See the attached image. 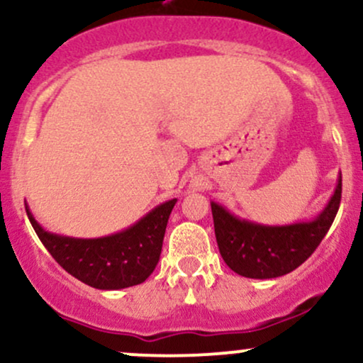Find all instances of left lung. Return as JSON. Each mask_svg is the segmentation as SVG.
<instances>
[{"instance_id":"obj_1","label":"left lung","mask_w":363,"mask_h":363,"mask_svg":"<svg viewBox=\"0 0 363 363\" xmlns=\"http://www.w3.org/2000/svg\"><path fill=\"white\" fill-rule=\"evenodd\" d=\"M341 201V174L331 199L309 222L262 225L239 218L211 201L220 254L232 272L245 278H278L302 264L328 234Z\"/></svg>"}]
</instances>
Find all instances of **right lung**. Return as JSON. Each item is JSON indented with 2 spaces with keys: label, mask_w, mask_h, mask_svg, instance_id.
<instances>
[{
  "label": "right lung",
  "mask_w": 363,
  "mask_h": 363,
  "mask_svg": "<svg viewBox=\"0 0 363 363\" xmlns=\"http://www.w3.org/2000/svg\"><path fill=\"white\" fill-rule=\"evenodd\" d=\"M177 199H169L118 234L99 239H74L43 228L25 203L28 220L49 254L72 277L99 290L140 285L160 259L165 228Z\"/></svg>",
  "instance_id": "1"
}]
</instances>
